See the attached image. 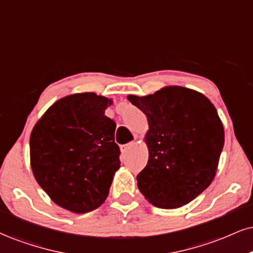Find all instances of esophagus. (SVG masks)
I'll return each mask as SVG.
<instances>
[{
	"label": "esophagus",
	"mask_w": 253,
	"mask_h": 253,
	"mask_svg": "<svg viewBox=\"0 0 253 253\" xmlns=\"http://www.w3.org/2000/svg\"><path fill=\"white\" fill-rule=\"evenodd\" d=\"M133 146H135V142H130V143H127V144L122 145L121 149H122V151L124 152V154H126V152L129 151L131 148H133Z\"/></svg>",
	"instance_id": "34e87169"
}]
</instances>
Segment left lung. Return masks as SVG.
Returning a JSON list of instances; mask_svg holds the SVG:
<instances>
[{"label": "left lung", "mask_w": 253, "mask_h": 253, "mask_svg": "<svg viewBox=\"0 0 253 253\" xmlns=\"http://www.w3.org/2000/svg\"><path fill=\"white\" fill-rule=\"evenodd\" d=\"M127 99L148 118L146 167L137 176L152 205L177 209L212 183L224 146V127L210 99L192 89L165 86Z\"/></svg>", "instance_id": "obj_1"}]
</instances>
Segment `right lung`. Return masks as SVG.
Masks as SVG:
<instances>
[{"mask_svg": "<svg viewBox=\"0 0 253 253\" xmlns=\"http://www.w3.org/2000/svg\"><path fill=\"white\" fill-rule=\"evenodd\" d=\"M112 101L93 92L58 99L30 135L34 177L61 208L85 213L104 203L120 169L116 123L104 115Z\"/></svg>", "mask_w": 253, "mask_h": 253, "instance_id": "1", "label": "right lung"}]
</instances>
